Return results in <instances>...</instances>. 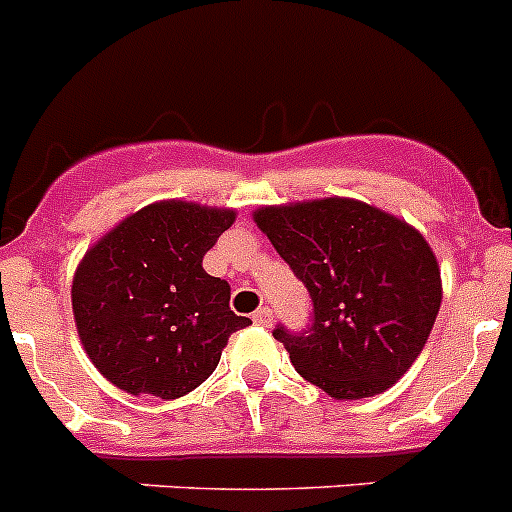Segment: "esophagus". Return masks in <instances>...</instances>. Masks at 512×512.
Instances as JSON below:
<instances>
[{
	"instance_id": "34e87169",
	"label": "esophagus",
	"mask_w": 512,
	"mask_h": 512,
	"mask_svg": "<svg viewBox=\"0 0 512 512\" xmlns=\"http://www.w3.org/2000/svg\"><path fill=\"white\" fill-rule=\"evenodd\" d=\"M253 322H256V325H264V327H269L271 322H274V312H271L269 307H261V309H256V312H253Z\"/></svg>"
}]
</instances>
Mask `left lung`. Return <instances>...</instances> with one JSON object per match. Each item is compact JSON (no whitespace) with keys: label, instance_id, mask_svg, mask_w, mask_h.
Returning a JSON list of instances; mask_svg holds the SVG:
<instances>
[{"label":"left lung","instance_id":"8db88e82","mask_svg":"<svg viewBox=\"0 0 512 512\" xmlns=\"http://www.w3.org/2000/svg\"><path fill=\"white\" fill-rule=\"evenodd\" d=\"M253 223L312 297L307 332L274 330L297 373L337 401L391 388L419 358L442 307L426 238L386 210L337 195L264 205Z\"/></svg>","mask_w":512,"mask_h":512}]
</instances>
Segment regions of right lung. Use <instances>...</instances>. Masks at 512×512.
<instances>
[{"instance_id": "right-lung-1", "label": "right lung", "mask_w": 512, "mask_h": 512, "mask_svg": "<svg viewBox=\"0 0 512 512\" xmlns=\"http://www.w3.org/2000/svg\"><path fill=\"white\" fill-rule=\"evenodd\" d=\"M233 223V208L159 200L88 248L70 299L83 350L106 381L170 401L218 368L228 337L251 325L228 307V281L203 269Z\"/></svg>"}]
</instances>
